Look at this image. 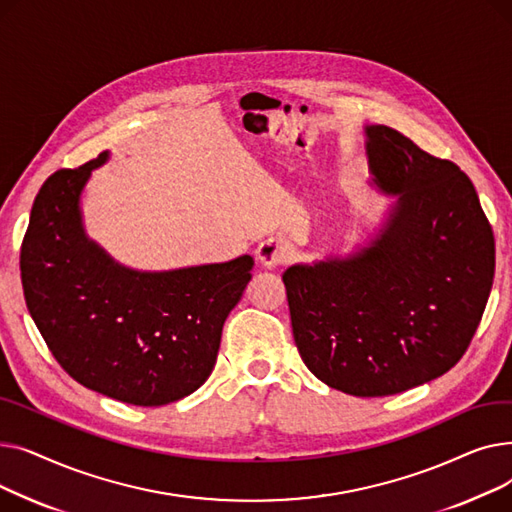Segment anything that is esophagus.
<instances>
[{"mask_svg":"<svg viewBox=\"0 0 512 512\" xmlns=\"http://www.w3.org/2000/svg\"><path fill=\"white\" fill-rule=\"evenodd\" d=\"M257 259L265 265V267H276L282 265L288 259V242L278 238V236H270L265 238L261 245L257 247Z\"/></svg>","mask_w":512,"mask_h":512,"instance_id":"34e87169","label":"esophagus"}]
</instances>
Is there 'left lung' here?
Listing matches in <instances>:
<instances>
[{
  "label": "left lung",
  "mask_w": 512,
  "mask_h": 512,
  "mask_svg": "<svg viewBox=\"0 0 512 512\" xmlns=\"http://www.w3.org/2000/svg\"><path fill=\"white\" fill-rule=\"evenodd\" d=\"M373 182L396 195L369 247L284 272L292 336L317 380L390 396L461 361L496 267L492 226L469 176L405 134L367 126Z\"/></svg>",
  "instance_id": "8db88e82"
}]
</instances>
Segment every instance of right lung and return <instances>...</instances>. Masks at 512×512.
I'll use <instances>...</instances> for the list:
<instances>
[{
	"instance_id": "add662e5",
	"label": "right lung",
	"mask_w": 512,
	"mask_h": 512,
	"mask_svg": "<svg viewBox=\"0 0 512 512\" xmlns=\"http://www.w3.org/2000/svg\"><path fill=\"white\" fill-rule=\"evenodd\" d=\"M101 153L51 174L20 249L24 301L72 380L137 407H161L205 384L222 328L251 280L253 257L137 272L89 240L80 193Z\"/></svg>"
}]
</instances>
